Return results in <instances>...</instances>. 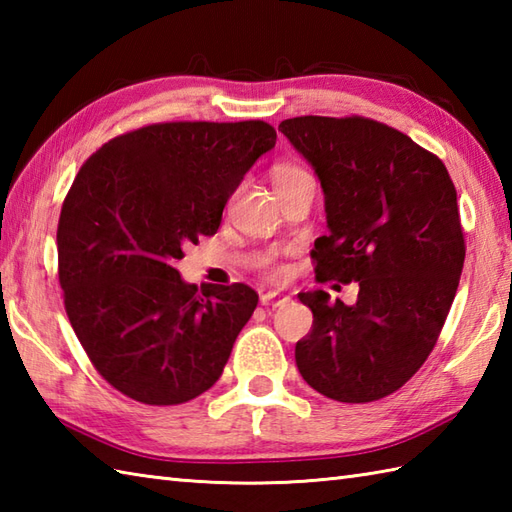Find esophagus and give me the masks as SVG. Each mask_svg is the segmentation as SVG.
Wrapping results in <instances>:
<instances>
[{
    "mask_svg": "<svg viewBox=\"0 0 512 512\" xmlns=\"http://www.w3.org/2000/svg\"><path fill=\"white\" fill-rule=\"evenodd\" d=\"M288 301H290V297L281 295V292H266V295H262V306H270V308H279Z\"/></svg>",
    "mask_w": 512,
    "mask_h": 512,
    "instance_id": "1",
    "label": "esophagus"
}]
</instances>
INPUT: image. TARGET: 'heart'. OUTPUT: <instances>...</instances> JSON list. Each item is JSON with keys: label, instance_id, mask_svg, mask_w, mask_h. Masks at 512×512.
<instances>
[{"label": "heart", "instance_id": "b5f03b06", "mask_svg": "<svg viewBox=\"0 0 512 512\" xmlns=\"http://www.w3.org/2000/svg\"><path fill=\"white\" fill-rule=\"evenodd\" d=\"M299 178H310V173L303 169V167H299V165H279V167H275V171H273V182H275V187H281V184H288V182H292V180H299ZM268 270L273 275H277V268L273 266V264H268Z\"/></svg>", "mask_w": 512, "mask_h": 512}]
</instances>
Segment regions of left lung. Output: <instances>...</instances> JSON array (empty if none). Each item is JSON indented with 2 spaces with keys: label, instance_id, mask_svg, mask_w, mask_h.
<instances>
[{
  "label": "left lung",
  "instance_id": "8db88e82",
  "mask_svg": "<svg viewBox=\"0 0 512 512\" xmlns=\"http://www.w3.org/2000/svg\"><path fill=\"white\" fill-rule=\"evenodd\" d=\"M279 132L325 195L317 279L358 284L354 306L301 292L314 321L297 367L332 400H380L418 372L447 321L464 266L458 193L438 156L372 118L297 116Z\"/></svg>",
  "mask_w": 512,
  "mask_h": 512
}]
</instances>
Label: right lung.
<instances>
[{"label": "right lung", "mask_w": 512, "mask_h": 512, "mask_svg": "<svg viewBox=\"0 0 512 512\" xmlns=\"http://www.w3.org/2000/svg\"><path fill=\"white\" fill-rule=\"evenodd\" d=\"M275 140L264 121L158 123L116 136L76 173L57 228L59 284L76 339L121 394L180 405L222 376L257 292L198 290L176 262L217 233Z\"/></svg>", "instance_id": "right-lung-1"}]
</instances>
